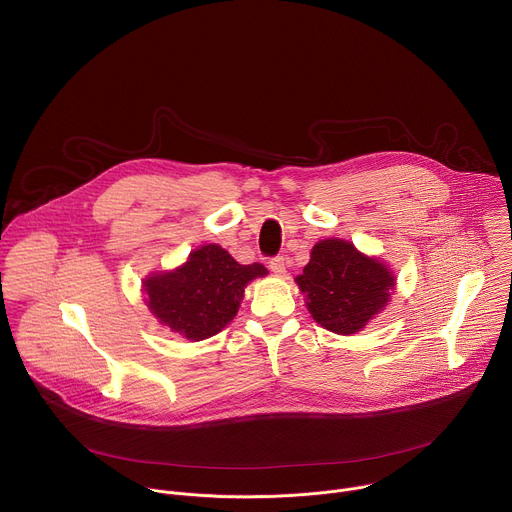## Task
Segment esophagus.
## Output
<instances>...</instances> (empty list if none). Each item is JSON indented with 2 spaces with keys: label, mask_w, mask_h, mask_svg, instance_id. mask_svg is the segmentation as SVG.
Returning a JSON list of instances; mask_svg holds the SVG:
<instances>
[{
  "label": "esophagus",
  "mask_w": 512,
  "mask_h": 512,
  "mask_svg": "<svg viewBox=\"0 0 512 512\" xmlns=\"http://www.w3.org/2000/svg\"><path fill=\"white\" fill-rule=\"evenodd\" d=\"M285 265H287V261H285V257H281V255L269 259V269H271L273 273H277V275L285 273Z\"/></svg>",
  "instance_id": "obj_1"
}]
</instances>
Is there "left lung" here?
Listing matches in <instances>:
<instances>
[{
  "mask_svg": "<svg viewBox=\"0 0 512 512\" xmlns=\"http://www.w3.org/2000/svg\"><path fill=\"white\" fill-rule=\"evenodd\" d=\"M296 281L314 320L336 334H354L367 326L389 302L395 285L383 263L340 239L320 241Z\"/></svg>",
  "mask_w": 512,
  "mask_h": 512,
  "instance_id": "obj_1",
  "label": "left lung"
}]
</instances>
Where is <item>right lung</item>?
<instances>
[{"instance_id": "right-lung-1", "label": "right lung", "mask_w": 512, "mask_h": 512, "mask_svg": "<svg viewBox=\"0 0 512 512\" xmlns=\"http://www.w3.org/2000/svg\"><path fill=\"white\" fill-rule=\"evenodd\" d=\"M261 263L241 265L223 247L204 245L170 273L145 279L152 314L188 340L221 332L237 314L245 285L265 275Z\"/></svg>"}]
</instances>
